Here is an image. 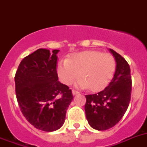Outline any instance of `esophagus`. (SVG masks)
<instances>
[{"label":"esophagus","instance_id":"obj_1","mask_svg":"<svg viewBox=\"0 0 147 147\" xmlns=\"http://www.w3.org/2000/svg\"><path fill=\"white\" fill-rule=\"evenodd\" d=\"M79 94V92H77V91H75V90L72 91V94H73V95H76V94Z\"/></svg>","mask_w":147,"mask_h":147}]
</instances>
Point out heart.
Wrapping results in <instances>:
<instances>
[{
    "label": "heart",
    "instance_id": "obj_1",
    "mask_svg": "<svg viewBox=\"0 0 147 147\" xmlns=\"http://www.w3.org/2000/svg\"><path fill=\"white\" fill-rule=\"evenodd\" d=\"M116 70V60L109 53L99 51H84L74 53L59 62L57 73L60 81L69 85L78 76L76 87L92 92L104 89L111 81Z\"/></svg>",
    "mask_w": 147,
    "mask_h": 147
}]
</instances>
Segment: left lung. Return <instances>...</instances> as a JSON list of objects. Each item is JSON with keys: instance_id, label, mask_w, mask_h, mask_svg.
<instances>
[{"instance_id": "left-lung-1", "label": "left lung", "mask_w": 147, "mask_h": 147, "mask_svg": "<svg viewBox=\"0 0 147 147\" xmlns=\"http://www.w3.org/2000/svg\"><path fill=\"white\" fill-rule=\"evenodd\" d=\"M109 51L116 60L114 77L103 91L85 95L86 118L97 130H108L116 125L127 110L131 96L130 65L120 54L111 49Z\"/></svg>"}]
</instances>
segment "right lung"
<instances>
[{"instance_id": "add662e5", "label": "right lung", "mask_w": 147, "mask_h": 147, "mask_svg": "<svg viewBox=\"0 0 147 147\" xmlns=\"http://www.w3.org/2000/svg\"><path fill=\"white\" fill-rule=\"evenodd\" d=\"M59 52L36 50L22 60L15 75L16 95L22 113L34 127L46 132L63 125L73 99L71 90L58 80Z\"/></svg>"}]
</instances>
